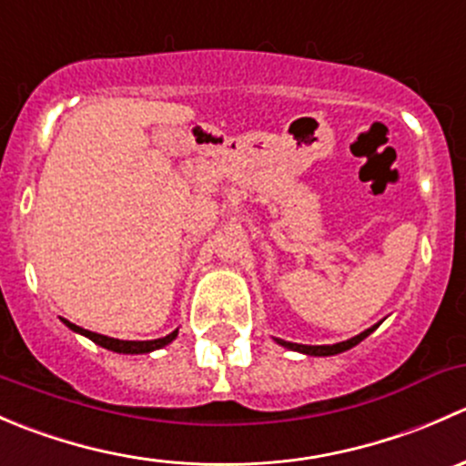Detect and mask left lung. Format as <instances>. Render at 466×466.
I'll return each mask as SVG.
<instances>
[{
	"instance_id": "obj_1",
	"label": "left lung",
	"mask_w": 466,
	"mask_h": 466,
	"mask_svg": "<svg viewBox=\"0 0 466 466\" xmlns=\"http://www.w3.org/2000/svg\"><path fill=\"white\" fill-rule=\"evenodd\" d=\"M374 329L377 327L368 329V331L359 333V336L350 338V340H345V342H336V345H298V342H286V340H281V338H277V342H279L281 347H289V350L302 351V354H309V356H333V354H340V351L351 350L354 345H359V342L363 340V338H368Z\"/></svg>"
}]
</instances>
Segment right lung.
<instances>
[{"label": "right lung", "instance_id": "1", "mask_svg": "<svg viewBox=\"0 0 466 466\" xmlns=\"http://www.w3.org/2000/svg\"><path fill=\"white\" fill-rule=\"evenodd\" d=\"M63 322L67 324L72 331L83 333V336H87L89 340H94L96 345L106 347V350H110V351H116V354H148V351L168 345V342L177 336V331H173V333H168V336L157 338V340H116V338H107V336H101V333H94V331H87V329H83V327H76V324H72L69 320H63Z\"/></svg>", "mask_w": 466, "mask_h": 466}]
</instances>
